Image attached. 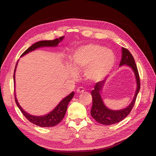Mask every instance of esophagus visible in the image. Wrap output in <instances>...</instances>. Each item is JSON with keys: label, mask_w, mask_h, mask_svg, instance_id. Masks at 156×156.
<instances>
[{"label": "esophagus", "mask_w": 156, "mask_h": 156, "mask_svg": "<svg viewBox=\"0 0 156 156\" xmlns=\"http://www.w3.org/2000/svg\"><path fill=\"white\" fill-rule=\"evenodd\" d=\"M84 91V88L82 87H80L77 89V93L81 94V93H83Z\"/></svg>", "instance_id": "1"}]
</instances>
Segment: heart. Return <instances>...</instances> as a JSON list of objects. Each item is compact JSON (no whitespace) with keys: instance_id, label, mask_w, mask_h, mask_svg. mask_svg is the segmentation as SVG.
I'll return each instance as SVG.
<instances>
[{"instance_id":"b5f03b06","label":"heart","mask_w":156,"mask_h":156,"mask_svg":"<svg viewBox=\"0 0 156 156\" xmlns=\"http://www.w3.org/2000/svg\"><path fill=\"white\" fill-rule=\"evenodd\" d=\"M72 65L76 71L84 70L90 82L101 81L109 74L116 62L115 55L110 49L98 44L79 47L72 55ZM73 74L75 72L73 71Z\"/></svg>"}]
</instances>
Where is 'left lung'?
<instances>
[{"mask_svg":"<svg viewBox=\"0 0 156 156\" xmlns=\"http://www.w3.org/2000/svg\"><path fill=\"white\" fill-rule=\"evenodd\" d=\"M122 55L120 66L126 65L133 69L136 81L135 94L131 103L126 108L117 111L111 110L105 105L100 94V92L102 90L103 87L105 83V80L98 82L94 87V89L92 90L91 92V95L92 96V107L90 111V114L96 121L101 124L111 125L123 120L129 114L133 108L136 96L140 90V84L139 75L133 56L127 49L122 48Z\"/></svg>","mask_w":156,"mask_h":156,"instance_id":"left-lung-1","label":"left lung"}]
</instances>
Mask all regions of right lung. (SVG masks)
Here are the masks:
<instances>
[{"label": "right lung", "instance_id": "1", "mask_svg": "<svg viewBox=\"0 0 156 156\" xmlns=\"http://www.w3.org/2000/svg\"><path fill=\"white\" fill-rule=\"evenodd\" d=\"M63 38H64V36H62V37H60L59 38H56L53 40H44V41H37L34 44L31 45L30 48H28L24 53L21 55V56H24L25 55L29 53V52L34 51L37 48H43V47H56L60 42L63 40ZM17 64V62L16 66V68L14 69V73H13L14 84H15V73H16ZM14 94H15V100L17 107L23 113V115L26 117V119L32 122V124H34L36 126H38L40 127H53L59 124L60 122L62 121V120L64 119V117L65 116L66 112L68 103L74 96V92H72L69 94V95L64 98L63 100L59 103V104L56 106L51 112H49V114L44 116H33L29 114V113L26 112L23 109L22 107L20 105V104H19V103L17 100L15 92H14Z\"/></svg>", "mask_w": 156, "mask_h": 156}]
</instances>
